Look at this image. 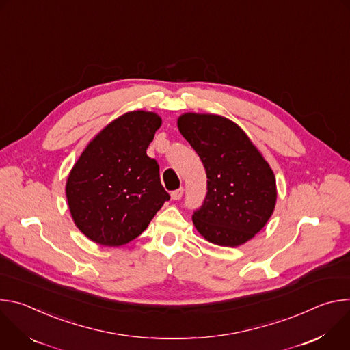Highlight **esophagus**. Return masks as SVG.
<instances>
[{
	"instance_id": "obj_1",
	"label": "esophagus",
	"mask_w": 350,
	"mask_h": 350,
	"mask_svg": "<svg viewBox=\"0 0 350 350\" xmlns=\"http://www.w3.org/2000/svg\"><path fill=\"white\" fill-rule=\"evenodd\" d=\"M183 193H184V189H183V188H178V189H176V191H172L170 196H172L173 201H178V199H181Z\"/></svg>"
}]
</instances>
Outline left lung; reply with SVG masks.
<instances>
[{
    "label": "left lung",
    "instance_id": "8db88e82",
    "mask_svg": "<svg viewBox=\"0 0 350 350\" xmlns=\"http://www.w3.org/2000/svg\"><path fill=\"white\" fill-rule=\"evenodd\" d=\"M177 126L208 176L204 205L192 215L195 228L220 246L234 247L252 239L277 202L270 165L245 131L227 118L188 112L177 119Z\"/></svg>",
    "mask_w": 350,
    "mask_h": 350
}]
</instances>
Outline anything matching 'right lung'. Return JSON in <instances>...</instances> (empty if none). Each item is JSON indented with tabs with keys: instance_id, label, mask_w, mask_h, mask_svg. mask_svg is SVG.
<instances>
[{
	"instance_id": "add662e5",
	"label": "right lung",
	"mask_w": 350,
	"mask_h": 350,
	"mask_svg": "<svg viewBox=\"0 0 350 350\" xmlns=\"http://www.w3.org/2000/svg\"><path fill=\"white\" fill-rule=\"evenodd\" d=\"M161 124L155 112H127L99 131L72 167L69 211L92 242L122 246L133 241L170 199L158 162L146 155Z\"/></svg>"
}]
</instances>
